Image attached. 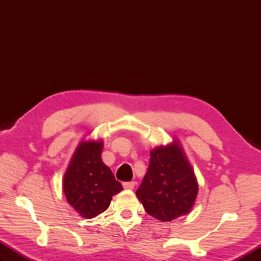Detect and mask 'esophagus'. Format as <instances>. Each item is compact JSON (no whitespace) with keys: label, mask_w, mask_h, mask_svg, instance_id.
I'll return each mask as SVG.
<instances>
[{"label":"esophagus","mask_w":261,"mask_h":261,"mask_svg":"<svg viewBox=\"0 0 261 261\" xmlns=\"http://www.w3.org/2000/svg\"><path fill=\"white\" fill-rule=\"evenodd\" d=\"M135 185H136L135 182H124L123 183V187L126 190H133L135 188Z\"/></svg>","instance_id":"1"}]
</instances>
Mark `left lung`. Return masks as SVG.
Returning <instances> with one entry per match:
<instances>
[{"label": "left lung", "instance_id": "obj_1", "mask_svg": "<svg viewBox=\"0 0 261 261\" xmlns=\"http://www.w3.org/2000/svg\"><path fill=\"white\" fill-rule=\"evenodd\" d=\"M198 190L192 167L174 141L150 150L148 170L136 196L149 216L169 222L191 211Z\"/></svg>", "mask_w": 261, "mask_h": 261}]
</instances>
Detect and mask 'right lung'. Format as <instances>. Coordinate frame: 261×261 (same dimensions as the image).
<instances>
[{
    "label": "right lung",
    "mask_w": 261,
    "mask_h": 261,
    "mask_svg": "<svg viewBox=\"0 0 261 261\" xmlns=\"http://www.w3.org/2000/svg\"><path fill=\"white\" fill-rule=\"evenodd\" d=\"M102 141H85L72 155L63 177V192L68 203L80 217H97L111 204L123 185L101 161Z\"/></svg>",
    "instance_id": "add662e5"
}]
</instances>
